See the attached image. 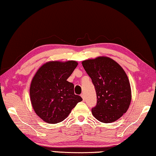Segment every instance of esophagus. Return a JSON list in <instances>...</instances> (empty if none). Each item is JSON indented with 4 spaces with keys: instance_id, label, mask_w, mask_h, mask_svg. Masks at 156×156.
<instances>
[{
    "instance_id": "esophagus-1",
    "label": "esophagus",
    "mask_w": 156,
    "mask_h": 156,
    "mask_svg": "<svg viewBox=\"0 0 156 156\" xmlns=\"http://www.w3.org/2000/svg\"><path fill=\"white\" fill-rule=\"evenodd\" d=\"M81 96H82L83 100H84V99H85V95L83 94H81Z\"/></svg>"
}]
</instances>
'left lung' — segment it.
I'll use <instances>...</instances> for the list:
<instances>
[{
	"label": "left lung",
	"mask_w": 156,
	"mask_h": 156,
	"mask_svg": "<svg viewBox=\"0 0 156 156\" xmlns=\"http://www.w3.org/2000/svg\"><path fill=\"white\" fill-rule=\"evenodd\" d=\"M82 65L93 82L97 103L91 109L98 121L110 123L123 115L132 100L130 83L118 63L108 57L84 60Z\"/></svg>",
	"instance_id": "1"
}]
</instances>
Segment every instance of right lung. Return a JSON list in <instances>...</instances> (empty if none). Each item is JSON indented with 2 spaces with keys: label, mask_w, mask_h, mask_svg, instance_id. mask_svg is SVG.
Listing matches in <instances>:
<instances>
[{
  "label": "right lung",
  "mask_w": 156,
  "mask_h": 156,
  "mask_svg": "<svg viewBox=\"0 0 156 156\" xmlns=\"http://www.w3.org/2000/svg\"><path fill=\"white\" fill-rule=\"evenodd\" d=\"M78 63L51 61L38 69L31 81L29 94L36 114L48 124L64 120L82 97L75 95L74 86L67 82Z\"/></svg>",
  "instance_id": "right-lung-1"
}]
</instances>
